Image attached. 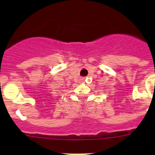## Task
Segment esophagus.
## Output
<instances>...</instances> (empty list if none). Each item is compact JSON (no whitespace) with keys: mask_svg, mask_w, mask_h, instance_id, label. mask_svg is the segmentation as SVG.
Returning a JSON list of instances; mask_svg holds the SVG:
<instances>
[{"mask_svg":"<svg viewBox=\"0 0 155 155\" xmlns=\"http://www.w3.org/2000/svg\"><path fill=\"white\" fill-rule=\"evenodd\" d=\"M84 78H81V82H83V81H84Z\"/></svg>","mask_w":155,"mask_h":155,"instance_id":"1","label":"esophagus"}]
</instances>
